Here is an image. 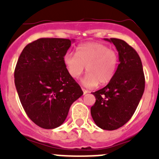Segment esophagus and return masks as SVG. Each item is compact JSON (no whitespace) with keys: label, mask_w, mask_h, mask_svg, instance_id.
<instances>
[{"label":"esophagus","mask_w":159,"mask_h":159,"mask_svg":"<svg viewBox=\"0 0 159 159\" xmlns=\"http://www.w3.org/2000/svg\"><path fill=\"white\" fill-rule=\"evenodd\" d=\"M82 90H83V92H84V95H85V94H87V93H88V90L84 89V88H82Z\"/></svg>","instance_id":"34e87169"}]
</instances>
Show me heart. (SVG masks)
Instances as JSON below:
<instances>
[{
    "instance_id": "1",
    "label": "heart",
    "mask_w": 159,
    "mask_h": 159,
    "mask_svg": "<svg viewBox=\"0 0 159 159\" xmlns=\"http://www.w3.org/2000/svg\"><path fill=\"white\" fill-rule=\"evenodd\" d=\"M64 63L67 72L72 78H78L85 69L83 78L84 86L92 88L108 84L114 78L119 64L117 52L98 42H87L76 48V53L67 52Z\"/></svg>"
}]
</instances>
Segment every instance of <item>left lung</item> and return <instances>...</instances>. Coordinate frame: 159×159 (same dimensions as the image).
Segmentation results:
<instances>
[{"mask_svg": "<svg viewBox=\"0 0 159 159\" xmlns=\"http://www.w3.org/2000/svg\"><path fill=\"white\" fill-rule=\"evenodd\" d=\"M105 40L116 47L119 64L107 85L92 93L95 102L91 114L98 127L113 130L123 127L134 115L145 89V76L141 59L131 46L116 38Z\"/></svg>", "mask_w": 159, "mask_h": 159, "instance_id": "left-lung-1", "label": "left lung"}]
</instances>
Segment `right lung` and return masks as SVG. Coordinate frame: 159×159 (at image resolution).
Returning <instances> with one entry per match:
<instances>
[{
    "label": "right lung",
    "mask_w": 159,
    "mask_h": 159,
    "mask_svg": "<svg viewBox=\"0 0 159 159\" xmlns=\"http://www.w3.org/2000/svg\"><path fill=\"white\" fill-rule=\"evenodd\" d=\"M71 44L68 39L40 38L25 46L16 63L19 99L29 119L41 128L63 124L71 105L84 94L64 65Z\"/></svg>",
    "instance_id": "obj_1"
}]
</instances>
